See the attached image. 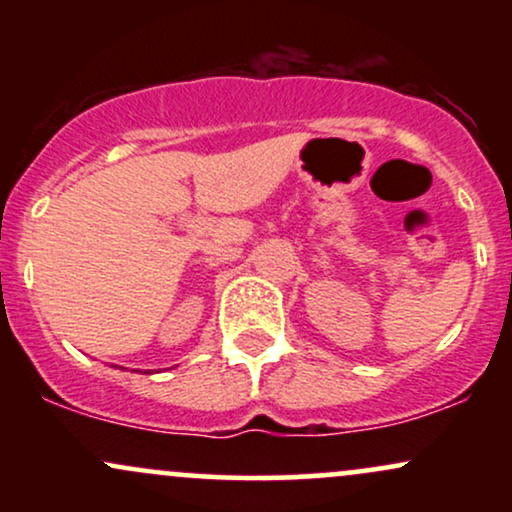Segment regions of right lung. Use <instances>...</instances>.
<instances>
[{
    "label": "right lung",
    "instance_id": "obj_1",
    "mask_svg": "<svg viewBox=\"0 0 512 512\" xmlns=\"http://www.w3.org/2000/svg\"><path fill=\"white\" fill-rule=\"evenodd\" d=\"M146 373H149V370H146Z\"/></svg>",
    "mask_w": 512,
    "mask_h": 512
}]
</instances>
